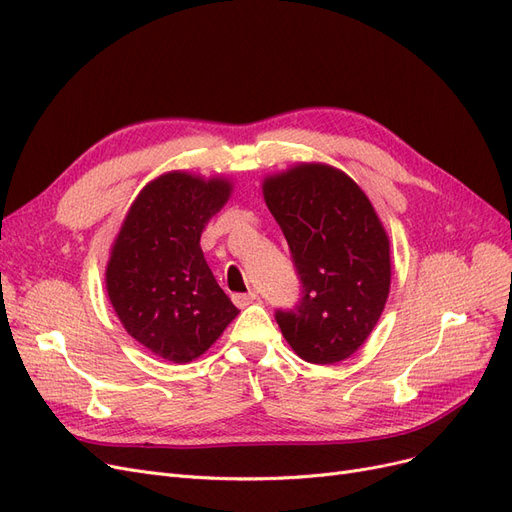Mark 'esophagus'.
<instances>
[{
	"mask_svg": "<svg viewBox=\"0 0 512 512\" xmlns=\"http://www.w3.org/2000/svg\"><path fill=\"white\" fill-rule=\"evenodd\" d=\"M256 299H258V292H254V290H250V292H237V294H232V301H235V305H237V307L250 305V303H254Z\"/></svg>",
	"mask_w": 512,
	"mask_h": 512,
	"instance_id": "esophagus-1",
	"label": "esophagus"
}]
</instances>
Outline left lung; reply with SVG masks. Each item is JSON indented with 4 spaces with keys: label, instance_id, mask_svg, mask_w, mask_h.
<instances>
[{
    "label": "left lung",
    "instance_id": "left-lung-1",
    "mask_svg": "<svg viewBox=\"0 0 512 512\" xmlns=\"http://www.w3.org/2000/svg\"><path fill=\"white\" fill-rule=\"evenodd\" d=\"M303 297L275 320L303 361L333 365L359 350L391 290L389 235L365 192L329 164H297L262 183Z\"/></svg>",
    "mask_w": 512,
    "mask_h": 512
}]
</instances>
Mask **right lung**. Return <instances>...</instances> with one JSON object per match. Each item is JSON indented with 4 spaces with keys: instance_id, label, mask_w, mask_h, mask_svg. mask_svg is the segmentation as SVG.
I'll use <instances>...</instances> for the list:
<instances>
[{
    "instance_id": "right-lung-1",
    "label": "right lung",
    "mask_w": 512,
    "mask_h": 512,
    "mask_svg": "<svg viewBox=\"0 0 512 512\" xmlns=\"http://www.w3.org/2000/svg\"><path fill=\"white\" fill-rule=\"evenodd\" d=\"M232 192L224 177L160 175L132 203L106 265V292L138 344L170 363L211 348L239 309L215 282L200 235Z\"/></svg>"
}]
</instances>
